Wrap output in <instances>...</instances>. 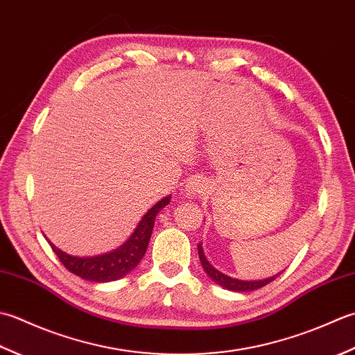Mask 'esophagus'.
I'll use <instances>...</instances> for the list:
<instances>
[{
    "label": "esophagus",
    "instance_id": "esophagus-1",
    "mask_svg": "<svg viewBox=\"0 0 355 355\" xmlns=\"http://www.w3.org/2000/svg\"><path fill=\"white\" fill-rule=\"evenodd\" d=\"M204 191H205V184H204V180L199 178H191L185 185V193L191 198L200 196Z\"/></svg>",
    "mask_w": 355,
    "mask_h": 355
}]
</instances>
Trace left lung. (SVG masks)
I'll return each mask as SVG.
<instances>
[{"label": "left lung", "mask_w": 355, "mask_h": 355, "mask_svg": "<svg viewBox=\"0 0 355 355\" xmlns=\"http://www.w3.org/2000/svg\"><path fill=\"white\" fill-rule=\"evenodd\" d=\"M198 252H199V259H200V263L204 266V271L208 274V277H211L213 282L216 284L223 286L225 289H230V291H237V293H248V291H254V289L262 288L265 285H268L270 282H272L276 277H279V274L272 277H266L262 280H239L234 277H230L227 274L220 272L219 270H216L214 266L208 262L205 254H204V250H202V243L198 245Z\"/></svg>", "instance_id": "1"}]
</instances>
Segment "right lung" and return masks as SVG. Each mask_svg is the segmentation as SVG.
<instances>
[{
  "label": "right lung",
  "mask_w": 355,
  "mask_h": 355,
  "mask_svg": "<svg viewBox=\"0 0 355 355\" xmlns=\"http://www.w3.org/2000/svg\"><path fill=\"white\" fill-rule=\"evenodd\" d=\"M170 198L167 196L157 202L156 205L151 207L146 216L141 219L139 225L133 231V234L128 237L125 243H122L119 248L113 250L110 252H104V254L99 256H92V257H78V256H70L67 252L61 251L56 248L55 245L49 241L50 247H52L55 254L60 257L61 263L66 266V268L73 272L75 276L81 277L84 280L96 282V284H104V282H113L121 277H124L136 265L141 262L148 247L151 231L155 227V219L156 214L161 211V209L170 204Z\"/></svg>",
  "instance_id": "right-lung-1"
}]
</instances>
